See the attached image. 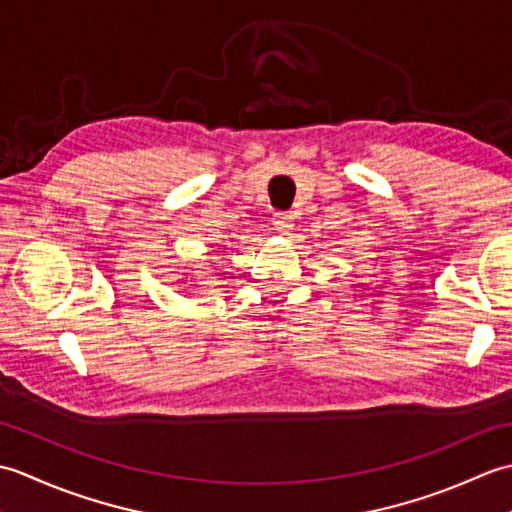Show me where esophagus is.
I'll list each match as a JSON object with an SVG mask.
<instances>
[{
	"label": "esophagus",
	"instance_id": "esophagus-1",
	"mask_svg": "<svg viewBox=\"0 0 512 512\" xmlns=\"http://www.w3.org/2000/svg\"><path fill=\"white\" fill-rule=\"evenodd\" d=\"M273 224L277 231L281 233H290L292 228H295V215L288 213V211H279L273 215Z\"/></svg>",
	"mask_w": 512,
	"mask_h": 512
}]
</instances>
